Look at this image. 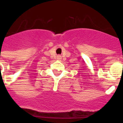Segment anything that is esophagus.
<instances>
[{"label":"esophagus","mask_w":123,"mask_h":123,"mask_svg":"<svg viewBox=\"0 0 123 123\" xmlns=\"http://www.w3.org/2000/svg\"><path fill=\"white\" fill-rule=\"evenodd\" d=\"M58 59H61V56H58Z\"/></svg>","instance_id":"esophagus-1"}]
</instances>
